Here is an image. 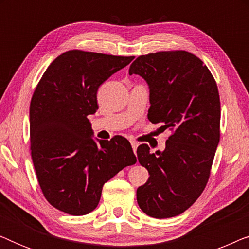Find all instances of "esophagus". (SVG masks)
<instances>
[{"instance_id":"34e87169","label":"esophagus","mask_w":249,"mask_h":249,"mask_svg":"<svg viewBox=\"0 0 249 249\" xmlns=\"http://www.w3.org/2000/svg\"><path fill=\"white\" fill-rule=\"evenodd\" d=\"M130 144H131V147L132 149H134V152L136 153V151H137V147H138V144L134 141H130Z\"/></svg>"}]
</instances>
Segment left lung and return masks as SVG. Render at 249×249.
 Here are the masks:
<instances>
[{"label":"left lung","instance_id":"8db88e82","mask_svg":"<svg viewBox=\"0 0 249 249\" xmlns=\"http://www.w3.org/2000/svg\"><path fill=\"white\" fill-rule=\"evenodd\" d=\"M129 74L148 85V120L171 131L164 151L137 148L149 178L138 187L142 211L156 219L179 215L200 196L220 142V96L215 80L198 57L186 51L136 59Z\"/></svg>","mask_w":249,"mask_h":249}]
</instances>
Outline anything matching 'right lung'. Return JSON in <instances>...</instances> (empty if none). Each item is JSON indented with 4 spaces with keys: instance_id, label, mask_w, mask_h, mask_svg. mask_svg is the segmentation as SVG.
Instances as JSON below:
<instances>
[{
    "instance_id": "right-lung-1",
    "label": "right lung",
    "mask_w": 249,
    "mask_h": 249,
    "mask_svg": "<svg viewBox=\"0 0 249 249\" xmlns=\"http://www.w3.org/2000/svg\"><path fill=\"white\" fill-rule=\"evenodd\" d=\"M134 56L68 51L50 64L29 108L30 149L40 189L51 205L71 215L96 209L103 185L137 159L127 139L94 138L88 115L98 87Z\"/></svg>"
}]
</instances>
